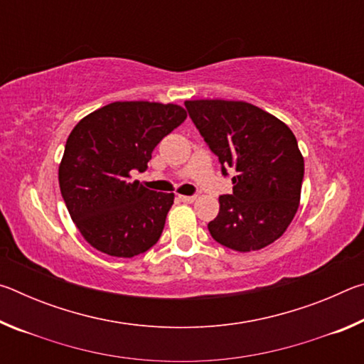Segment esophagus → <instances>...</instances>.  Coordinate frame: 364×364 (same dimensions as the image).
<instances>
[{
  "mask_svg": "<svg viewBox=\"0 0 364 364\" xmlns=\"http://www.w3.org/2000/svg\"><path fill=\"white\" fill-rule=\"evenodd\" d=\"M180 199L183 202H186V204H193V202L197 199L196 196H180Z\"/></svg>",
  "mask_w": 364,
  "mask_h": 364,
  "instance_id": "34e87169",
  "label": "esophagus"
}]
</instances>
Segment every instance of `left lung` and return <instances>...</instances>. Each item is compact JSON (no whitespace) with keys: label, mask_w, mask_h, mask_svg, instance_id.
Returning a JSON list of instances; mask_svg holds the SVG:
<instances>
[{"label":"left lung","mask_w":364,"mask_h":364,"mask_svg":"<svg viewBox=\"0 0 364 364\" xmlns=\"http://www.w3.org/2000/svg\"><path fill=\"white\" fill-rule=\"evenodd\" d=\"M189 117L217 154L221 171H236L232 194L220 196L208 223L215 241L254 252L286 232L300 205L304 156L284 122L244 101H186Z\"/></svg>","instance_id":"1"}]
</instances>
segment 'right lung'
Listing matches in <instances>:
<instances>
[{
	"label": "right lung",
	"mask_w": 364,
	"mask_h": 364,
	"mask_svg": "<svg viewBox=\"0 0 364 364\" xmlns=\"http://www.w3.org/2000/svg\"><path fill=\"white\" fill-rule=\"evenodd\" d=\"M186 117L178 104L117 101L83 117L70 132L59 186L91 247L132 258L159 241L175 194L132 181V171H144L154 147Z\"/></svg>",
	"instance_id": "1"
}]
</instances>
